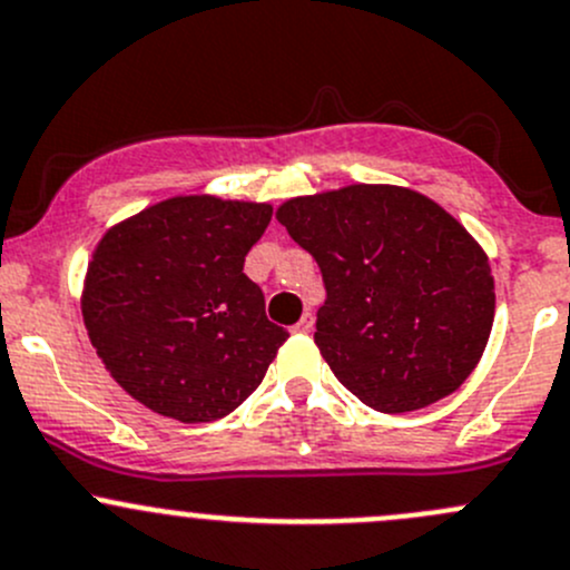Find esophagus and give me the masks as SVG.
Masks as SVG:
<instances>
[{
  "label": "esophagus",
  "mask_w": 570,
  "mask_h": 570,
  "mask_svg": "<svg viewBox=\"0 0 570 570\" xmlns=\"http://www.w3.org/2000/svg\"><path fill=\"white\" fill-rule=\"evenodd\" d=\"M313 326H315V315H313V313H304L302 321H298V324L293 326V332L307 334V332H313Z\"/></svg>",
  "instance_id": "esophagus-1"
}]
</instances>
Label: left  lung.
<instances>
[{
	"mask_svg": "<svg viewBox=\"0 0 570 570\" xmlns=\"http://www.w3.org/2000/svg\"><path fill=\"white\" fill-rule=\"evenodd\" d=\"M277 219L324 274L315 345L365 406L416 412L478 367L494 277L483 246L442 205L403 186L354 184L285 199Z\"/></svg>",
	"mask_w": 570,
	"mask_h": 570,
	"instance_id": "1",
	"label": "left lung"
}]
</instances>
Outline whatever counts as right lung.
I'll list each match as a JSON object with an SVG mask.
<instances>
[{
    "label": "right lung",
    "mask_w": 570,
    "mask_h": 570,
    "mask_svg": "<svg viewBox=\"0 0 570 570\" xmlns=\"http://www.w3.org/2000/svg\"><path fill=\"white\" fill-rule=\"evenodd\" d=\"M268 222V203L180 195L104 233L81 315L104 367L134 401L180 422H210L261 386L287 340L244 274Z\"/></svg>",
    "instance_id": "right-lung-1"
}]
</instances>
